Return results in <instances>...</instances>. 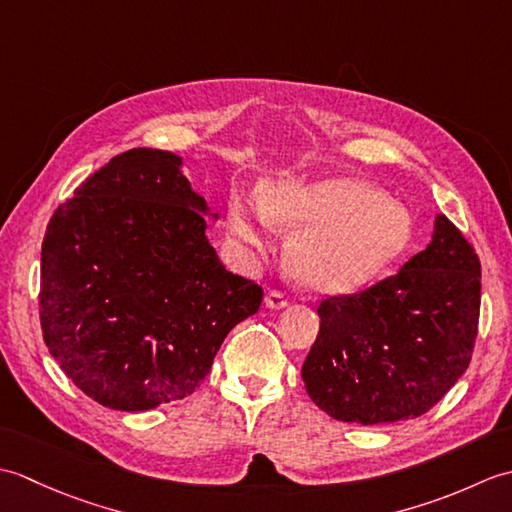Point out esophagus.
Here are the masks:
<instances>
[{
  "label": "esophagus",
  "mask_w": 512,
  "mask_h": 512,
  "mask_svg": "<svg viewBox=\"0 0 512 512\" xmlns=\"http://www.w3.org/2000/svg\"><path fill=\"white\" fill-rule=\"evenodd\" d=\"M264 303H266L268 310H284L288 306V299H286L284 292L273 290V292H268Z\"/></svg>",
  "instance_id": "1"
}]
</instances>
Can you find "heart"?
I'll use <instances>...</instances> for the list:
<instances>
[{"label": "heart", "instance_id": "1", "mask_svg": "<svg viewBox=\"0 0 512 512\" xmlns=\"http://www.w3.org/2000/svg\"><path fill=\"white\" fill-rule=\"evenodd\" d=\"M292 231L288 264L301 286L319 295H345L369 284L405 253L411 213L358 178L303 182L284 176L270 182L262 204L242 195L228 204L235 239L259 246L270 224Z\"/></svg>", "mask_w": 512, "mask_h": 512}]
</instances>
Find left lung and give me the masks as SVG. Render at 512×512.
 I'll return each instance as SVG.
<instances>
[{
	"mask_svg": "<svg viewBox=\"0 0 512 512\" xmlns=\"http://www.w3.org/2000/svg\"><path fill=\"white\" fill-rule=\"evenodd\" d=\"M480 277L471 244L436 213L431 242L398 275L319 306V336L301 367L314 405L358 424L427 413L471 363Z\"/></svg>",
	"mask_w": 512,
	"mask_h": 512,
	"instance_id": "obj_1",
	"label": "left lung"
}]
</instances>
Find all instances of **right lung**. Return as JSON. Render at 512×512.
<instances>
[{
  "instance_id": "add662e5",
  "label": "right lung",
  "mask_w": 512,
  "mask_h": 512,
  "mask_svg": "<svg viewBox=\"0 0 512 512\" xmlns=\"http://www.w3.org/2000/svg\"><path fill=\"white\" fill-rule=\"evenodd\" d=\"M217 213L182 158L129 149L54 211L41 246V330L54 361L103 407L147 411L193 394L262 288L206 237Z\"/></svg>"
}]
</instances>
